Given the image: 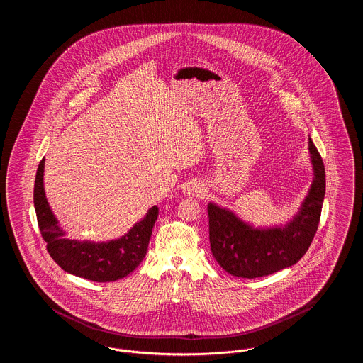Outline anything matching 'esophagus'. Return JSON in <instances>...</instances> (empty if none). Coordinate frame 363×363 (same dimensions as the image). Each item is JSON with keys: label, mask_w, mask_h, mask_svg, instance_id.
Masks as SVG:
<instances>
[{"label": "esophagus", "mask_w": 363, "mask_h": 363, "mask_svg": "<svg viewBox=\"0 0 363 363\" xmlns=\"http://www.w3.org/2000/svg\"><path fill=\"white\" fill-rule=\"evenodd\" d=\"M206 191L204 185L200 181H190L184 186V194L194 197V196H203Z\"/></svg>", "instance_id": "1"}]
</instances>
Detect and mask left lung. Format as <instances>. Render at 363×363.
<instances>
[{"instance_id":"1","label":"left lung","mask_w":363,"mask_h":363,"mask_svg":"<svg viewBox=\"0 0 363 363\" xmlns=\"http://www.w3.org/2000/svg\"><path fill=\"white\" fill-rule=\"evenodd\" d=\"M313 181L298 212L284 225L255 227L234 211L208 204L209 243L218 264L233 277H267L296 264L317 231L325 196V169L309 138Z\"/></svg>"}]
</instances>
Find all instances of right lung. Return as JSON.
I'll use <instances>...</instances> for the list:
<instances>
[{
  "mask_svg": "<svg viewBox=\"0 0 363 363\" xmlns=\"http://www.w3.org/2000/svg\"><path fill=\"white\" fill-rule=\"evenodd\" d=\"M43 175L45 157L35 177L34 207L42 238L52 259L65 272L99 283L114 281L133 272L145 257L159 208H150L145 216L120 238L106 242L69 240L49 206Z\"/></svg>",
  "mask_w": 363,
  "mask_h": 363,
  "instance_id": "add662e5",
  "label": "right lung"
}]
</instances>
